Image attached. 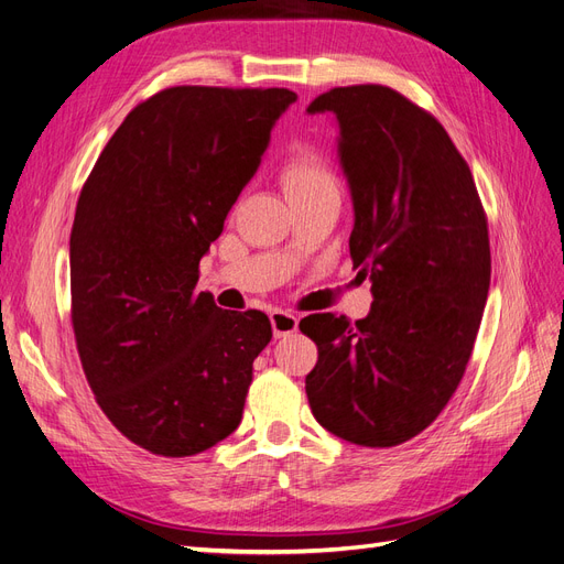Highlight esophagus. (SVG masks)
Here are the masks:
<instances>
[{
	"instance_id": "34e87169",
	"label": "esophagus",
	"mask_w": 564,
	"mask_h": 564,
	"mask_svg": "<svg viewBox=\"0 0 564 564\" xmlns=\"http://www.w3.org/2000/svg\"><path fill=\"white\" fill-rule=\"evenodd\" d=\"M270 324H272V334H275V338H286L299 329V317L294 313H286V311H272Z\"/></svg>"
}]
</instances>
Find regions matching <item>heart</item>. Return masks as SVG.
<instances>
[{"label": "heart", "instance_id": "obj_1", "mask_svg": "<svg viewBox=\"0 0 564 564\" xmlns=\"http://www.w3.org/2000/svg\"><path fill=\"white\" fill-rule=\"evenodd\" d=\"M280 185L289 202L319 193H338V181L329 164L315 150H296L280 166Z\"/></svg>", "mask_w": 564, "mask_h": 564}]
</instances>
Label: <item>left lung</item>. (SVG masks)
<instances>
[{"instance_id":"obj_1","label":"left lung","mask_w":564,"mask_h":564,"mask_svg":"<svg viewBox=\"0 0 564 564\" xmlns=\"http://www.w3.org/2000/svg\"><path fill=\"white\" fill-rule=\"evenodd\" d=\"M308 112L338 119L350 259L373 303L355 324L301 319L317 346L305 392L336 437L395 447L429 429L464 379L491 278L487 214L445 127L400 91L336 87Z\"/></svg>"}]
</instances>
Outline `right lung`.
<instances>
[{
    "label": "right lung",
    "instance_id": "right-lung-1",
    "mask_svg": "<svg viewBox=\"0 0 564 564\" xmlns=\"http://www.w3.org/2000/svg\"><path fill=\"white\" fill-rule=\"evenodd\" d=\"M294 100L289 89H164L127 115L79 193L70 315L82 369L115 429L158 456H195L242 421L270 319L197 292L199 259Z\"/></svg>",
    "mask_w": 564,
    "mask_h": 564
}]
</instances>
